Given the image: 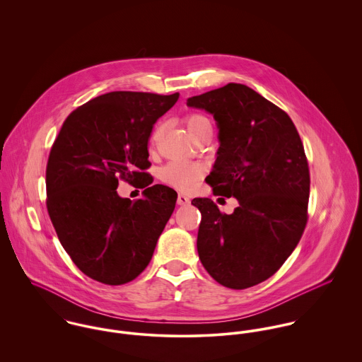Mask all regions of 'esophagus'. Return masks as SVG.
Masks as SVG:
<instances>
[{"instance_id":"esophagus-1","label":"esophagus","mask_w":362,"mask_h":362,"mask_svg":"<svg viewBox=\"0 0 362 362\" xmlns=\"http://www.w3.org/2000/svg\"><path fill=\"white\" fill-rule=\"evenodd\" d=\"M191 201H189V198L187 197V195H184V194H178V198H177V204L178 205H188Z\"/></svg>"}]
</instances>
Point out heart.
<instances>
[{"instance_id":"1","label":"heart","mask_w":362,"mask_h":362,"mask_svg":"<svg viewBox=\"0 0 362 362\" xmlns=\"http://www.w3.org/2000/svg\"><path fill=\"white\" fill-rule=\"evenodd\" d=\"M185 125H187L189 134L194 136L202 128L210 127V121L204 114L191 112L185 117ZM158 134H160V129L157 127L151 136L152 145H155L157 142ZM160 175L164 182H167L178 189L188 191V189H192L197 185V182L199 181V178L202 177V167L199 164L188 161V160H171L161 168Z\"/></svg>"}]
</instances>
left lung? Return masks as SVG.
I'll return each mask as SVG.
<instances>
[{"instance_id":"obj_1","label":"left lung","mask_w":362,"mask_h":362,"mask_svg":"<svg viewBox=\"0 0 362 362\" xmlns=\"http://www.w3.org/2000/svg\"><path fill=\"white\" fill-rule=\"evenodd\" d=\"M213 114L220 148L206 182L214 195L237 198L221 213L195 198L202 220L198 254L221 286L243 290L273 276L300 243L308 221L310 168L298 131L286 111L241 83L189 98Z\"/></svg>"}]
</instances>
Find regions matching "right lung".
<instances>
[{"label":"right lung","mask_w":362,"mask_h":362,"mask_svg":"<svg viewBox=\"0 0 362 362\" xmlns=\"http://www.w3.org/2000/svg\"><path fill=\"white\" fill-rule=\"evenodd\" d=\"M180 95L110 92L74 110L52 144L46 205L58 240L90 279L119 286L149 264L177 202L153 182L148 144L156 121ZM144 188L136 202L116 194L117 180Z\"/></svg>","instance_id":"1"}]
</instances>
